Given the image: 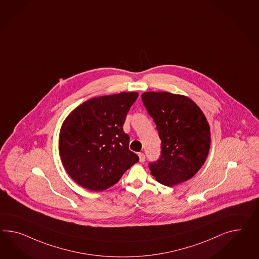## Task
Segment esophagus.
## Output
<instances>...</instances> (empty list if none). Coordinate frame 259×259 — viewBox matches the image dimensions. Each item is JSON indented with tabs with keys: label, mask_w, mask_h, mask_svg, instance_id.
I'll return each mask as SVG.
<instances>
[{
	"label": "esophagus",
	"mask_w": 259,
	"mask_h": 259,
	"mask_svg": "<svg viewBox=\"0 0 259 259\" xmlns=\"http://www.w3.org/2000/svg\"><path fill=\"white\" fill-rule=\"evenodd\" d=\"M140 162H144L146 160V156L144 153H139Z\"/></svg>",
	"instance_id": "obj_1"
}]
</instances>
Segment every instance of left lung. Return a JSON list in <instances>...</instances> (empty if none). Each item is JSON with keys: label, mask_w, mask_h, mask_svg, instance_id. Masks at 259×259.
<instances>
[{"label": "left lung", "mask_w": 259, "mask_h": 259, "mask_svg": "<svg viewBox=\"0 0 259 259\" xmlns=\"http://www.w3.org/2000/svg\"><path fill=\"white\" fill-rule=\"evenodd\" d=\"M142 100L161 140L159 159L149 163L151 175L169 187L192 179L205 163L210 148V127L205 114L182 95L145 92Z\"/></svg>", "instance_id": "left-lung-1"}]
</instances>
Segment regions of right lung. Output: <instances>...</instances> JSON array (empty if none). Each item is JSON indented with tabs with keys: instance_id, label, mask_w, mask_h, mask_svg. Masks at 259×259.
Returning <instances> with one entry per match:
<instances>
[{
	"instance_id": "1",
	"label": "right lung",
	"mask_w": 259,
	"mask_h": 259,
	"mask_svg": "<svg viewBox=\"0 0 259 259\" xmlns=\"http://www.w3.org/2000/svg\"><path fill=\"white\" fill-rule=\"evenodd\" d=\"M136 92H122L87 100L67 115L61 126L62 163L76 183L94 192L117 183L139 157L128 149L123 125L137 100Z\"/></svg>"
}]
</instances>
